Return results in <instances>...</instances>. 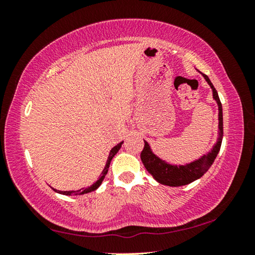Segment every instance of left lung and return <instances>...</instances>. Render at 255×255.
I'll list each match as a JSON object with an SVG mask.
<instances>
[{
	"label": "left lung",
	"mask_w": 255,
	"mask_h": 255,
	"mask_svg": "<svg viewBox=\"0 0 255 255\" xmlns=\"http://www.w3.org/2000/svg\"><path fill=\"white\" fill-rule=\"evenodd\" d=\"M205 80L208 82L211 90H213V97L218 105V119H219V137L216 145L207 155L197 159L195 162H191L185 165H171V164L162 161L161 158L157 157L152 150L147 141L144 140V149L140 153V158L143 162L145 169L147 170L153 178L157 181L158 183L170 185V187H180V185H185L193 182V181L201 178L207 171L209 170L211 164L214 163L216 156L221 149L222 140H223V109L222 103L219 100L218 93L214 88L209 77L202 74Z\"/></svg>",
	"instance_id": "obj_1"
}]
</instances>
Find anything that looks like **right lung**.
I'll list each match as a JSON object with an SVG mask.
<instances>
[{"label":"right lung","mask_w":255,"mask_h":255,"mask_svg":"<svg viewBox=\"0 0 255 255\" xmlns=\"http://www.w3.org/2000/svg\"><path fill=\"white\" fill-rule=\"evenodd\" d=\"M122 145H123V141H122V143H119L118 145H116L115 147L110 150L109 157H108V159H107L106 166H105V169H103V171H102L101 176H100V178H99V180L97 181L96 183H93V184L91 185V187L86 188V189H84V190H83V189L76 190V191H59V190H56V189H54V191L60 193V195H65V196H77V195H84V193H88V192H91V191H94V190H97L99 187H100V184L102 183L103 179H105L106 174L108 173V169H109V166H110L111 159L114 158L115 155L118 153V150L120 149V147H122Z\"/></svg>","instance_id":"obj_1"}]
</instances>
